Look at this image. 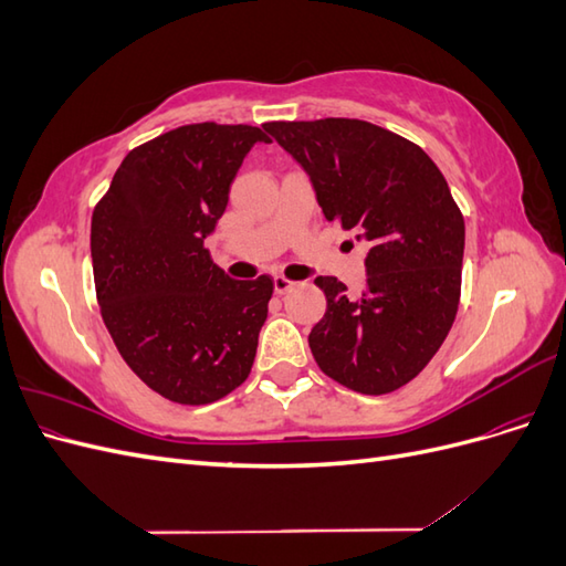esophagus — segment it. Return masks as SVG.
Listing matches in <instances>:
<instances>
[{"instance_id":"esophagus-1","label":"esophagus","mask_w":566,"mask_h":566,"mask_svg":"<svg viewBox=\"0 0 566 566\" xmlns=\"http://www.w3.org/2000/svg\"><path fill=\"white\" fill-rule=\"evenodd\" d=\"M293 287H295V283L287 281L285 276H273V290H276L279 295H285L287 290H293Z\"/></svg>"}]
</instances>
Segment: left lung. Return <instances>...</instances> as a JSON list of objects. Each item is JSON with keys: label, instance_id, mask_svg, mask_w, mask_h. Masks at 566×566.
<instances>
[{"label": "left lung", "instance_id": "1", "mask_svg": "<svg viewBox=\"0 0 566 566\" xmlns=\"http://www.w3.org/2000/svg\"><path fill=\"white\" fill-rule=\"evenodd\" d=\"M310 175L328 221L368 245L366 287L318 276L325 314L310 333L318 368L354 391L387 394L430 364L460 300L465 221L427 153L364 119L266 123Z\"/></svg>", "mask_w": 566, "mask_h": 566}]
</instances>
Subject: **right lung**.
I'll return each instance as SVG.
<instances>
[{"label": "right lung", "mask_w": 566, "mask_h": 566, "mask_svg": "<svg viewBox=\"0 0 566 566\" xmlns=\"http://www.w3.org/2000/svg\"><path fill=\"white\" fill-rule=\"evenodd\" d=\"M260 127L186 125L127 153L92 214L96 300L119 356L160 397L212 403L250 375L273 281L210 260Z\"/></svg>", "instance_id": "add662e5"}]
</instances>
